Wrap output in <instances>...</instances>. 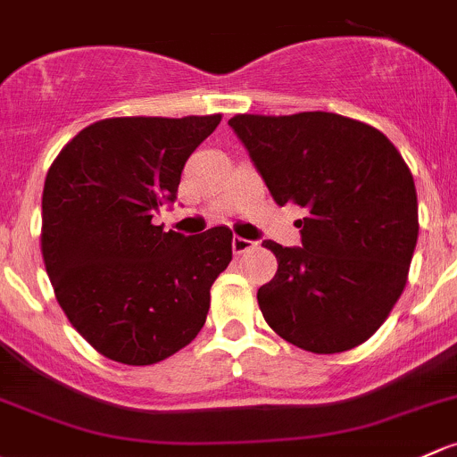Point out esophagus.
I'll return each instance as SVG.
<instances>
[{"label":"esophagus","instance_id":"1","mask_svg":"<svg viewBox=\"0 0 457 457\" xmlns=\"http://www.w3.org/2000/svg\"><path fill=\"white\" fill-rule=\"evenodd\" d=\"M252 247H253V241H247V238H241V237L232 238L234 253H243V252H247V249H252Z\"/></svg>","mask_w":457,"mask_h":457}]
</instances>
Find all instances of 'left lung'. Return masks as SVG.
Instances as JSON below:
<instances>
[{
  "label": "left lung",
  "instance_id": "8db88e82",
  "mask_svg": "<svg viewBox=\"0 0 457 457\" xmlns=\"http://www.w3.org/2000/svg\"><path fill=\"white\" fill-rule=\"evenodd\" d=\"M278 205L306 210L302 247L265 241L278 258L258 289L262 317L282 339L335 354L372 337L407 282L419 241V201L396 146L337 113L234 115Z\"/></svg>",
  "mask_w": 457,
  "mask_h": 457
}]
</instances>
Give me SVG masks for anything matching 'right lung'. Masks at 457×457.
<instances>
[{"label":"right lung","instance_id":"obj_1","mask_svg":"<svg viewBox=\"0 0 457 457\" xmlns=\"http://www.w3.org/2000/svg\"><path fill=\"white\" fill-rule=\"evenodd\" d=\"M219 122V113L100 120L47 170V276L71 326L113 361L151 366L204 328L232 232L220 225L184 237L153 216L175 204L186 162Z\"/></svg>","mask_w":457,"mask_h":457}]
</instances>
